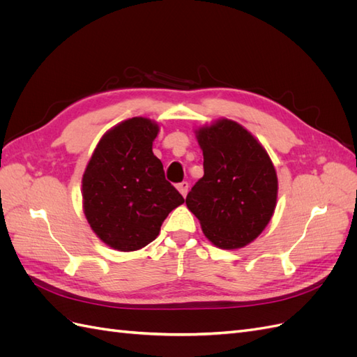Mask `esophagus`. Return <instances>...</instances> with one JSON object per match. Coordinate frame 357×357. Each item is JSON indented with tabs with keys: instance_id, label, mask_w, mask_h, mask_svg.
<instances>
[{
	"instance_id": "esophagus-1",
	"label": "esophagus",
	"mask_w": 357,
	"mask_h": 357,
	"mask_svg": "<svg viewBox=\"0 0 357 357\" xmlns=\"http://www.w3.org/2000/svg\"><path fill=\"white\" fill-rule=\"evenodd\" d=\"M177 189H178V192L181 193L183 197H186V195H188V190H189V183H188V181H181V183H178V185H177Z\"/></svg>"
}]
</instances>
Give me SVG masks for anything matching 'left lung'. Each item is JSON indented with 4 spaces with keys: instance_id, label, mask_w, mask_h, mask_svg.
<instances>
[{
    "instance_id": "obj_1",
    "label": "left lung",
    "mask_w": 357,
    "mask_h": 357,
    "mask_svg": "<svg viewBox=\"0 0 357 357\" xmlns=\"http://www.w3.org/2000/svg\"><path fill=\"white\" fill-rule=\"evenodd\" d=\"M204 176L186 197L205 236L220 248L252 243L273 218L277 174L257 139L234 121L222 119L197 132Z\"/></svg>"
}]
</instances>
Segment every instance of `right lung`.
Wrapping results in <instances>:
<instances>
[{
  "label": "right lung",
  "instance_id": "1",
  "mask_svg": "<svg viewBox=\"0 0 357 357\" xmlns=\"http://www.w3.org/2000/svg\"><path fill=\"white\" fill-rule=\"evenodd\" d=\"M158 131L144 117L119 123L101 138L83 174L86 219L116 250L152 243L167 215L185 202L152 152Z\"/></svg>",
  "mask_w": 357,
  "mask_h": 357
}]
</instances>
